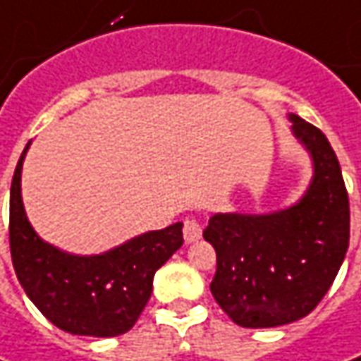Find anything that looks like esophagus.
<instances>
[{"label":"esophagus","mask_w":361,"mask_h":361,"mask_svg":"<svg viewBox=\"0 0 361 361\" xmlns=\"http://www.w3.org/2000/svg\"><path fill=\"white\" fill-rule=\"evenodd\" d=\"M183 235H185V241L187 243L199 241L202 235L201 223H199L197 219H187V221H185V227H183Z\"/></svg>","instance_id":"esophagus-1"}]
</instances>
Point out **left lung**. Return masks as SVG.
Masks as SVG:
<instances>
[{"label":"left lung","mask_w":361,"mask_h":361,"mask_svg":"<svg viewBox=\"0 0 361 361\" xmlns=\"http://www.w3.org/2000/svg\"><path fill=\"white\" fill-rule=\"evenodd\" d=\"M293 134L310 150L303 199L279 213L211 216L202 237L216 251L211 293L243 327H277L312 313L331 287L350 245V199L326 134L295 114Z\"/></svg>","instance_id":"8db88e82"}]
</instances>
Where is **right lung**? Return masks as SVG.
I'll use <instances>...</instances> for the list:
<instances>
[{
  "label": "right lung",
  "mask_w": 361,
  "mask_h": 361,
  "mask_svg": "<svg viewBox=\"0 0 361 361\" xmlns=\"http://www.w3.org/2000/svg\"><path fill=\"white\" fill-rule=\"evenodd\" d=\"M27 146L9 192V249L23 291L68 334L94 338L126 334L150 299L157 269L180 249L183 223L148 231L102 255L63 253L35 235L23 211L20 183Z\"/></svg>",
  "instance_id": "1"
}]
</instances>
